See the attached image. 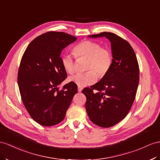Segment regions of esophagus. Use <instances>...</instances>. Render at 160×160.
Masks as SVG:
<instances>
[{"label": "esophagus", "mask_w": 160, "mask_h": 160, "mask_svg": "<svg viewBox=\"0 0 160 160\" xmlns=\"http://www.w3.org/2000/svg\"><path fill=\"white\" fill-rule=\"evenodd\" d=\"M82 88L80 87H78V91L79 92H82Z\"/></svg>", "instance_id": "34e87169"}]
</instances>
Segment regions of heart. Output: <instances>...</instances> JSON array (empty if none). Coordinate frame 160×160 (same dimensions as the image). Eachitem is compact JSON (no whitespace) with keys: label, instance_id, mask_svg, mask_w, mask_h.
<instances>
[{"label":"heart","instance_id":"obj_1","mask_svg":"<svg viewBox=\"0 0 160 160\" xmlns=\"http://www.w3.org/2000/svg\"><path fill=\"white\" fill-rule=\"evenodd\" d=\"M73 52L78 57L88 59L87 69L90 71L84 73H78L69 79L80 87L95 83L97 80L96 72L99 76H103L112 66L111 52L108 49L102 48L99 43L94 41L86 40L79 43L73 48ZM61 64L65 71L69 74H73L76 72L74 61L72 55H63L61 57Z\"/></svg>","mask_w":160,"mask_h":160}]
</instances>
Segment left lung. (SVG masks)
I'll return each mask as SVG.
<instances>
[{
  "mask_svg": "<svg viewBox=\"0 0 160 160\" xmlns=\"http://www.w3.org/2000/svg\"><path fill=\"white\" fill-rule=\"evenodd\" d=\"M88 37H105L111 42V68L99 82L82 91L87 97L85 105L90 120L109 128L124 119L132 107L139 82L138 61L130 44L115 34L101 32Z\"/></svg>",
  "mask_w": 160,
  "mask_h": 160,
  "instance_id": "left-lung-1",
  "label": "left lung"
}]
</instances>
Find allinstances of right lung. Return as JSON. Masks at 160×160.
<instances>
[{
	"label": "right lung",
	"instance_id": "right-lung-1",
	"mask_svg": "<svg viewBox=\"0 0 160 160\" xmlns=\"http://www.w3.org/2000/svg\"><path fill=\"white\" fill-rule=\"evenodd\" d=\"M77 40L61 32H48L34 39L24 52L18 82L23 103L39 124L51 126L63 121L78 92L72 82L59 91L67 78L61 64V51Z\"/></svg>",
	"mask_w": 160,
	"mask_h": 160
}]
</instances>
